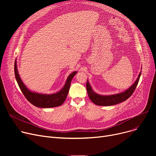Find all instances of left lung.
<instances>
[{
	"mask_svg": "<svg viewBox=\"0 0 156 156\" xmlns=\"http://www.w3.org/2000/svg\"><path fill=\"white\" fill-rule=\"evenodd\" d=\"M140 75H141V73L139 74L137 80L135 81V82L128 90H126V91L120 94L111 95H100L99 94H96L93 91L92 87H90V85L88 81L87 80L86 87H87L88 97L95 104L98 105H102V106L103 105L104 106L113 105L118 104L123 101H125L134 92L135 90L138 85L139 79H140Z\"/></svg>",
	"mask_w": 156,
	"mask_h": 156,
	"instance_id": "1",
	"label": "left lung"
}]
</instances>
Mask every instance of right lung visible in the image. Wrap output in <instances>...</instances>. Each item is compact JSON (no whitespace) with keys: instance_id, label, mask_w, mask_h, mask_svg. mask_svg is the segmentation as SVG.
Instances as JSON below:
<instances>
[{"instance_id":"1","label":"right lung","mask_w":156,"mask_h":156,"mask_svg":"<svg viewBox=\"0 0 156 156\" xmlns=\"http://www.w3.org/2000/svg\"><path fill=\"white\" fill-rule=\"evenodd\" d=\"M76 71L73 72L68 77L66 83L61 91L54 94H41L32 92L27 88L21 81L17 69L16 61L14 62L15 77L18 84L26 99L34 105L41 108H50L57 107L62 105L65 101L68 94L71 85V81L76 74Z\"/></svg>"}]
</instances>
